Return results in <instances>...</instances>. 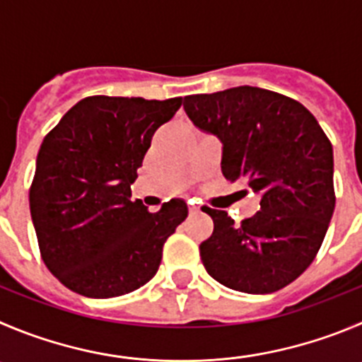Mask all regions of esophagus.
<instances>
[{
  "label": "esophagus",
  "mask_w": 362,
  "mask_h": 362,
  "mask_svg": "<svg viewBox=\"0 0 362 362\" xmlns=\"http://www.w3.org/2000/svg\"><path fill=\"white\" fill-rule=\"evenodd\" d=\"M198 212H200V207L197 204L189 202V214H198Z\"/></svg>",
  "instance_id": "1"
}]
</instances>
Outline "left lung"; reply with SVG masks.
<instances>
[{
    "label": "left lung",
    "instance_id": "left-lung-1",
    "mask_svg": "<svg viewBox=\"0 0 362 362\" xmlns=\"http://www.w3.org/2000/svg\"><path fill=\"white\" fill-rule=\"evenodd\" d=\"M184 109L221 139L223 177L261 197V211L239 225L205 207L214 221L200 245L205 269L235 291L286 288L314 261L336 207L329 137L302 103L259 87L191 94Z\"/></svg>",
    "mask_w": 362,
    "mask_h": 362
}]
</instances>
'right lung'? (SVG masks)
<instances>
[{"instance_id": "add662e5", "label": "right lung", "mask_w": 362, "mask_h": 362, "mask_svg": "<svg viewBox=\"0 0 362 362\" xmlns=\"http://www.w3.org/2000/svg\"><path fill=\"white\" fill-rule=\"evenodd\" d=\"M182 98L89 96L44 137L30 185L40 257L67 289L112 298L153 279L162 248L187 218L184 200L150 212L132 202L137 170Z\"/></svg>"}]
</instances>
